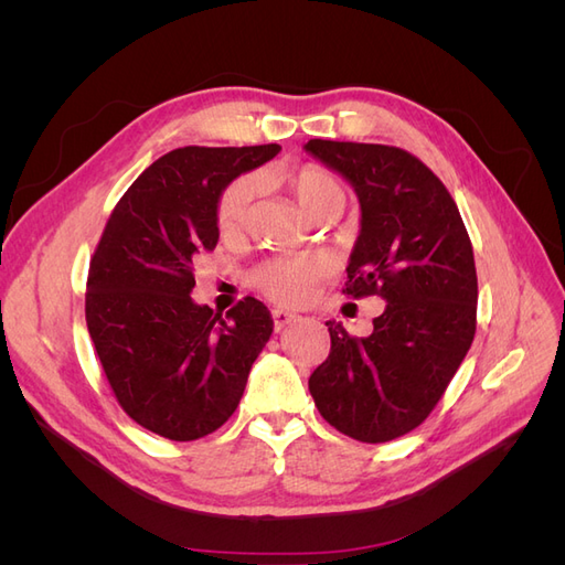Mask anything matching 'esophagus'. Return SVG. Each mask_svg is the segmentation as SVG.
I'll use <instances>...</instances> for the list:
<instances>
[{"label": "esophagus", "mask_w": 565, "mask_h": 565, "mask_svg": "<svg viewBox=\"0 0 565 565\" xmlns=\"http://www.w3.org/2000/svg\"><path fill=\"white\" fill-rule=\"evenodd\" d=\"M270 318H273V328H276V332H280V330L287 328V324L297 322L299 316L289 313V311H285V309H273V311H270Z\"/></svg>", "instance_id": "1"}]
</instances>
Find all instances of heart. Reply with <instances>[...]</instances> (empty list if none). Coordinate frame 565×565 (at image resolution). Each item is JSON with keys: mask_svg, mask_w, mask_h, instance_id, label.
I'll return each mask as SVG.
<instances>
[{"mask_svg": "<svg viewBox=\"0 0 565 565\" xmlns=\"http://www.w3.org/2000/svg\"><path fill=\"white\" fill-rule=\"evenodd\" d=\"M289 185L311 216H318L332 204H344V188L318 164H303L289 179ZM264 179L259 174H243L233 179L216 202V226L221 235H237L249 224L254 200L259 198ZM324 270L322 262L309 256H276L249 273L252 287L280 303H301L309 297L313 280Z\"/></svg>", "mask_w": 565, "mask_h": 565, "instance_id": "obj_1", "label": "heart"}]
</instances>
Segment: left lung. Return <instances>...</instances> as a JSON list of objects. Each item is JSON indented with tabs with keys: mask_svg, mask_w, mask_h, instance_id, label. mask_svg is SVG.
Returning a JSON list of instances; mask_svg holds the SVG:
<instances>
[{
	"mask_svg": "<svg viewBox=\"0 0 565 565\" xmlns=\"http://www.w3.org/2000/svg\"><path fill=\"white\" fill-rule=\"evenodd\" d=\"M306 150L347 177L361 200L344 295L386 299L370 337L328 322L330 355L309 391L337 431L386 443L431 415L471 347L473 247L448 188L413 152L322 139Z\"/></svg>",
	"mask_w": 565,
	"mask_h": 565,
	"instance_id": "8db88e82",
	"label": "left lung"
}]
</instances>
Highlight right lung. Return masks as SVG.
<instances>
[{"label": "right lung", "mask_w": 565, "mask_h": 565, "mask_svg": "<svg viewBox=\"0 0 565 565\" xmlns=\"http://www.w3.org/2000/svg\"><path fill=\"white\" fill-rule=\"evenodd\" d=\"M278 152V143L167 152L119 198L94 249L87 328L119 407L152 434L216 431L273 332L259 299L245 297L221 318L191 292L200 254L218 243L221 191Z\"/></svg>", "instance_id": "obj_1"}]
</instances>
